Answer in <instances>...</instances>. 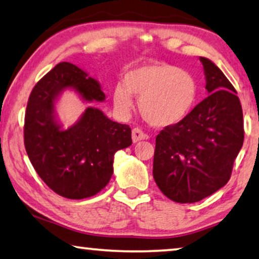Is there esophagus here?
I'll return each mask as SVG.
<instances>
[{
    "label": "esophagus",
    "instance_id": "obj_1",
    "mask_svg": "<svg viewBox=\"0 0 259 259\" xmlns=\"http://www.w3.org/2000/svg\"><path fill=\"white\" fill-rule=\"evenodd\" d=\"M131 137H133L134 143H137L142 140H146V138H148V136H146V135L138 128H135L133 130V135H131Z\"/></svg>",
    "mask_w": 259,
    "mask_h": 259
}]
</instances>
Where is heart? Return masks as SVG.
<instances>
[{
	"instance_id": "b5f03b06",
	"label": "heart",
	"mask_w": 259,
	"mask_h": 259,
	"mask_svg": "<svg viewBox=\"0 0 259 259\" xmlns=\"http://www.w3.org/2000/svg\"><path fill=\"white\" fill-rule=\"evenodd\" d=\"M140 99V111L149 124L167 128L183 122L199 98L198 80L175 65L153 63L130 69L113 91L115 108L123 115Z\"/></svg>"
}]
</instances>
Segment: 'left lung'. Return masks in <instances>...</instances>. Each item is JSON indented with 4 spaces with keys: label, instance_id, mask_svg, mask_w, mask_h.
Masks as SVG:
<instances>
[{
    "label": "left lung",
    "instance_id": "obj_1",
    "mask_svg": "<svg viewBox=\"0 0 259 259\" xmlns=\"http://www.w3.org/2000/svg\"><path fill=\"white\" fill-rule=\"evenodd\" d=\"M200 61L208 96L156 137L153 179L164 195L180 203L198 202L225 186L244 141L236 91L213 61Z\"/></svg>",
    "mask_w": 259,
    "mask_h": 259
}]
</instances>
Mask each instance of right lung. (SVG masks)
Masks as SVG:
<instances>
[{
	"label": "right lung",
	"instance_id": "add662e5",
	"mask_svg": "<svg viewBox=\"0 0 259 259\" xmlns=\"http://www.w3.org/2000/svg\"><path fill=\"white\" fill-rule=\"evenodd\" d=\"M83 102H103L98 80L71 63L58 64L31 92L25 111L24 144L41 180L64 198H90L103 190L113 176L114 154L133 144L129 125L111 121L90 106L74 124L64 128L56 103L65 91Z\"/></svg>",
	"mask_w": 259,
	"mask_h": 259
}]
</instances>
